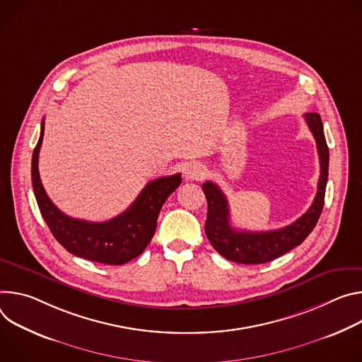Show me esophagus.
I'll return each mask as SVG.
<instances>
[{"mask_svg": "<svg viewBox=\"0 0 362 362\" xmlns=\"http://www.w3.org/2000/svg\"><path fill=\"white\" fill-rule=\"evenodd\" d=\"M206 167L204 165H202V164H198V163H194V164H191V165H188L187 167V170L184 171V177H185V180H195V181H198V180H203L204 177H206Z\"/></svg>", "mask_w": 362, "mask_h": 362, "instance_id": "obj_1", "label": "esophagus"}]
</instances>
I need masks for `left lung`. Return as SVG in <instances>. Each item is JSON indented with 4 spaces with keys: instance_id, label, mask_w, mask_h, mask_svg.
I'll return each mask as SVG.
<instances>
[{
    "instance_id": "left-lung-1",
    "label": "left lung",
    "mask_w": 362,
    "mask_h": 362,
    "mask_svg": "<svg viewBox=\"0 0 362 362\" xmlns=\"http://www.w3.org/2000/svg\"><path fill=\"white\" fill-rule=\"evenodd\" d=\"M306 124L316 141L320 175L317 191L309 210L292 224L270 231L235 230L230 224L227 198L223 191L211 181L203 184L207 197L206 234L211 246L227 260L243 264H260L272 262L299 246L315 228L324 209L325 189L328 181L329 149L327 145L322 119L315 112L303 115Z\"/></svg>"
}]
</instances>
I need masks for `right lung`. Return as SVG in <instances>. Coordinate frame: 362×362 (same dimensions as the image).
<instances>
[{
    "instance_id": "1",
    "label": "right lung",
    "mask_w": 362,
    "mask_h": 362,
    "mask_svg": "<svg viewBox=\"0 0 362 362\" xmlns=\"http://www.w3.org/2000/svg\"><path fill=\"white\" fill-rule=\"evenodd\" d=\"M45 135V119L33 151L31 182L37 204L57 242L71 255L103 264H125L149 245L165 199L181 184V174L149 181L135 202L115 218L103 223L78 220L62 213L46 194L38 174V152Z\"/></svg>"
}]
</instances>
